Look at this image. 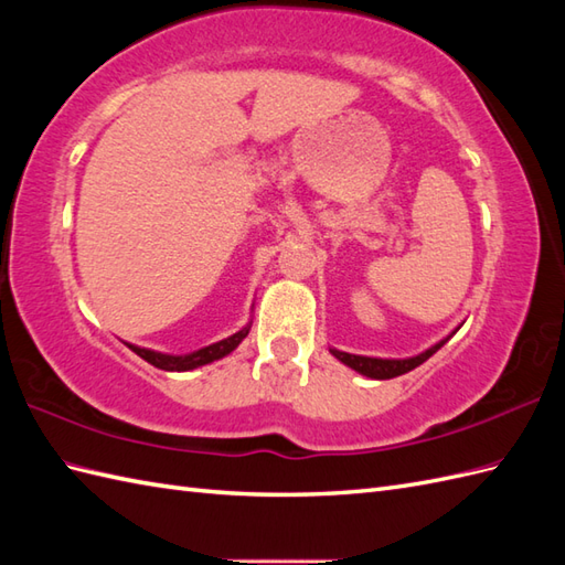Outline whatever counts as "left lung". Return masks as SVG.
<instances>
[{
    "mask_svg": "<svg viewBox=\"0 0 565 565\" xmlns=\"http://www.w3.org/2000/svg\"><path fill=\"white\" fill-rule=\"evenodd\" d=\"M451 334H449V338H451ZM449 338L437 342L435 347H429V350H425L423 354L407 356V359H376V356H362V354H347V352H340V350H330V352H332V356H338L342 364L359 371V374H362V376L386 381V379H395V376H401V374H407V371H413L415 366L427 362V359L435 354L439 347H444V344L449 342Z\"/></svg>",
    "mask_w": 565,
    "mask_h": 565,
    "instance_id": "8db88e82",
    "label": "left lung"
}]
</instances>
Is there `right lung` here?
<instances>
[{"mask_svg": "<svg viewBox=\"0 0 565 565\" xmlns=\"http://www.w3.org/2000/svg\"><path fill=\"white\" fill-rule=\"evenodd\" d=\"M247 332H249V326L243 328L239 332H235V334H231V338H225V340L215 342V344H209V347H201V350L191 352V354H162V352L146 350V347H136V344H128V347L140 359H146L148 364L158 366V369H164V371H191V369H199L203 364L215 362V359H223V356L231 354L235 347L247 338Z\"/></svg>", "mask_w": 565, "mask_h": 565, "instance_id": "1", "label": "right lung"}]
</instances>
